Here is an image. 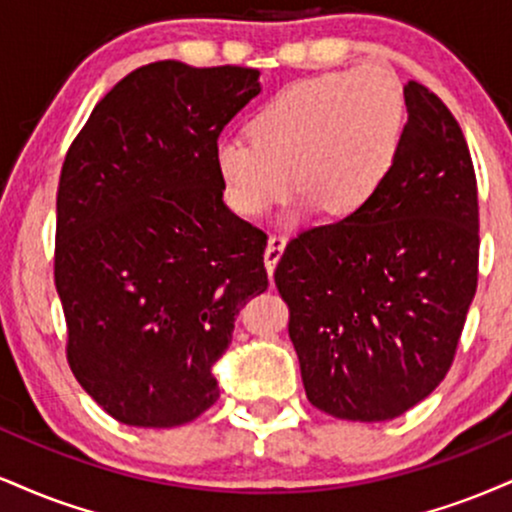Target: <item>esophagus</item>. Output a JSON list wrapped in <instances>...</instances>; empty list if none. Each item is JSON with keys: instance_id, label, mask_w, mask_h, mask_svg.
Segmentation results:
<instances>
[{"instance_id": "1", "label": "esophagus", "mask_w": 512, "mask_h": 512, "mask_svg": "<svg viewBox=\"0 0 512 512\" xmlns=\"http://www.w3.org/2000/svg\"><path fill=\"white\" fill-rule=\"evenodd\" d=\"M283 248H286V238H283V236H269L267 250H264V267H267L269 276H274V269L281 260Z\"/></svg>"}]
</instances>
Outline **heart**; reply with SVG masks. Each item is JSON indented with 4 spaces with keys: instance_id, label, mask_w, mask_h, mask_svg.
I'll list each match as a JSON object with an SVG mask.
<instances>
[{
    "instance_id": "1",
    "label": "heart",
    "mask_w": 512,
    "mask_h": 512,
    "mask_svg": "<svg viewBox=\"0 0 512 512\" xmlns=\"http://www.w3.org/2000/svg\"><path fill=\"white\" fill-rule=\"evenodd\" d=\"M403 128L398 78L384 66L362 64L279 90L250 121V138L219 140L214 162L243 217L269 212L291 186L303 193L293 219L317 205L331 217H350L389 178Z\"/></svg>"
}]
</instances>
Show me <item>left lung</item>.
<instances>
[{"instance_id": "1", "label": "left lung", "mask_w": 512, "mask_h": 512, "mask_svg": "<svg viewBox=\"0 0 512 512\" xmlns=\"http://www.w3.org/2000/svg\"><path fill=\"white\" fill-rule=\"evenodd\" d=\"M408 123L389 178L360 212L300 233L274 281L307 400L384 422L441 384L477 291V178L432 90L403 88Z\"/></svg>"}]
</instances>
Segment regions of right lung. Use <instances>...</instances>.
I'll list each match as a JSON object with an SVG mask.
<instances>
[{
  "mask_svg": "<svg viewBox=\"0 0 512 512\" xmlns=\"http://www.w3.org/2000/svg\"><path fill=\"white\" fill-rule=\"evenodd\" d=\"M260 71L155 61L92 109L61 166L54 283L73 377L131 427L193 422L240 307L267 291V236L224 205L214 150Z\"/></svg>",
  "mask_w": 512,
  "mask_h": 512,
  "instance_id": "add662e5",
  "label": "right lung"
}]
</instances>
